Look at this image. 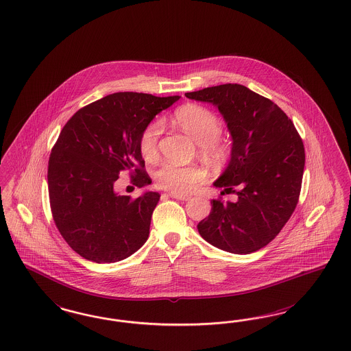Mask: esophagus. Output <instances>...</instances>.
I'll return each mask as SVG.
<instances>
[{
    "mask_svg": "<svg viewBox=\"0 0 351 351\" xmlns=\"http://www.w3.org/2000/svg\"><path fill=\"white\" fill-rule=\"evenodd\" d=\"M169 195L171 197H174L177 200H182V202H187V200L191 199V196H189V195H181V193H170Z\"/></svg>",
    "mask_w": 351,
    "mask_h": 351,
    "instance_id": "obj_1",
    "label": "esophagus"
}]
</instances>
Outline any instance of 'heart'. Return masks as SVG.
Instances as JSON below:
<instances>
[{"instance_id": "obj_1", "label": "heart", "mask_w": 351, "mask_h": 351, "mask_svg": "<svg viewBox=\"0 0 351 351\" xmlns=\"http://www.w3.org/2000/svg\"><path fill=\"white\" fill-rule=\"evenodd\" d=\"M174 119L182 129L197 142L199 152L210 161H219L226 156V145L221 141L222 121L213 111L197 104L180 107ZM162 123L154 120L148 123L139 136V149L143 158H155L158 155V136ZM155 183L158 189L176 193H189L195 190L205 178V173L196 165H177L173 162L162 164L155 171Z\"/></svg>"}]
</instances>
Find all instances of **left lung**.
<instances>
[{
	"mask_svg": "<svg viewBox=\"0 0 351 351\" xmlns=\"http://www.w3.org/2000/svg\"><path fill=\"white\" fill-rule=\"evenodd\" d=\"M184 95L217 106L232 136L230 162L215 186L237 193L238 200L213 199L199 234L235 254L266 247L298 203L305 167L301 136L282 108L247 86L223 84Z\"/></svg>",
	"mask_w": 351,
	"mask_h": 351,
	"instance_id": "obj_1",
	"label": "left lung"
}]
</instances>
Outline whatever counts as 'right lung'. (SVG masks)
Segmentation results:
<instances>
[{"instance_id": "1", "label": "right lung", "mask_w": 351, "mask_h": 351, "mask_svg": "<svg viewBox=\"0 0 351 351\" xmlns=\"http://www.w3.org/2000/svg\"><path fill=\"white\" fill-rule=\"evenodd\" d=\"M181 97L114 93L75 113L51 149L47 186L60 235L85 260H124L148 238L158 193L132 199L114 193V182L129 170L133 184L151 183L139 149V136L152 119Z\"/></svg>"}]
</instances>
